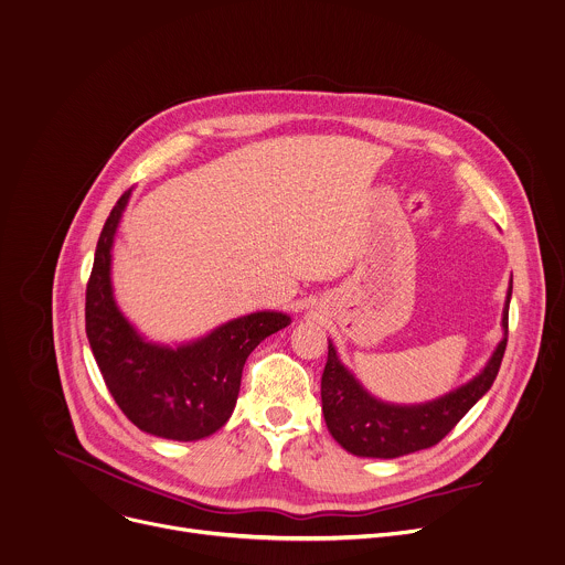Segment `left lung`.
<instances>
[{
    "mask_svg": "<svg viewBox=\"0 0 565 565\" xmlns=\"http://www.w3.org/2000/svg\"><path fill=\"white\" fill-rule=\"evenodd\" d=\"M512 286L503 308V339L486 367L466 386L417 406H395L374 399L354 374L339 361L328 341V361L321 374V411L334 441L356 457L395 459L439 444L461 417L490 391L508 343V308Z\"/></svg>",
    "mask_w": 565,
    "mask_h": 565,
    "instance_id": "8db88e82",
    "label": "left lung"
}]
</instances>
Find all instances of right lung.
Returning a JSON list of instances; mask_svg holds the SVG:
<instances>
[{"mask_svg": "<svg viewBox=\"0 0 565 565\" xmlns=\"http://www.w3.org/2000/svg\"><path fill=\"white\" fill-rule=\"evenodd\" d=\"M128 198L130 191L117 200L97 242L86 286L88 343L113 399L139 430L198 441L231 419L248 354L290 317L253 312L177 348L146 341L119 312L110 284L113 239Z\"/></svg>", "mask_w": 565, "mask_h": 565, "instance_id": "obj_1", "label": "right lung"}]
</instances>
